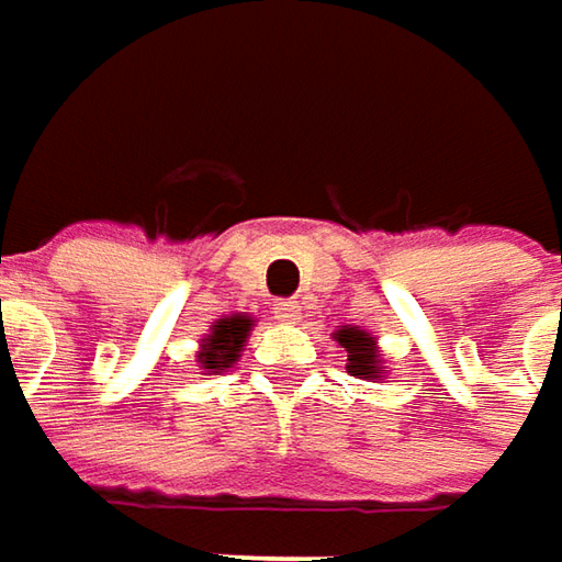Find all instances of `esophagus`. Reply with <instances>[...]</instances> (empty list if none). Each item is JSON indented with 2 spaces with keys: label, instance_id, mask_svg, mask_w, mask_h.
I'll list each match as a JSON object with an SVG mask.
<instances>
[{
  "label": "esophagus",
  "instance_id": "esophagus-1",
  "mask_svg": "<svg viewBox=\"0 0 562 562\" xmlns=\"http://www.w3.org/2000/svg\"><path fill=\"white\" fill-rule=\"evenodd\" d=\"M300 315H303L300 300H278V303H274V318H278V322H284V325H296V322H300Z\"/></svg>",
  "mask_w": 562,
  "mask_h": 562
}]
</instances>
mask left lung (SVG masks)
<instances>
[{"mask_svg": "<svg viewBox=\"0 0 562 562\" xmlns=\"http://www.w3.org/2000/svg\"><path fill=\"white\" fill-rule=\"evenodd\" d=\"M335 340L347 350V372L362 378V381H381L384 378V353L378 347V337L369 335L359 325H340L335 331Z\"/></svg>", "mask_w": 562, "mask_h": 562, "instance_id": "1", "label": "left lung"}]
</instances>
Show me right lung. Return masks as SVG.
I'll use <instances>...</instances> for the list:
<instances>
[{"mask_svg": "<svg viewBox=\"0 0 562 562\" xmlns=\"http://www.w3.org/2000/svg\"><path fill=\"white\" fill-rule=\"evenodd\" d=\"M252 322L256 318L249 313H231L209 325V335H203L196 347V366L203 369V375H222L240 359Z\"/></svg>", "mask_w": 562, "mask_h": 562, "instance_id": "1", "label": "right lung"}]
</instances>
